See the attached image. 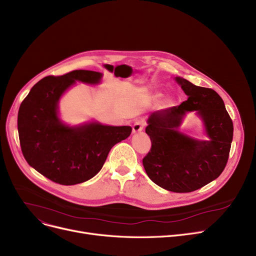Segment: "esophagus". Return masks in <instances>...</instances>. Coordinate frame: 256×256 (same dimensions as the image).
Wrapping results in <instances>:
<instances>
[{"instance_id": "obj_1", "label": "esophagus", "mask_w": 256, "mask_h": 256, "mask_svg": "<svg viewBox=\"0 0 256 256\" xmlns=\"http://www.w3.org/2000/svg\"><path fill=\"white\" fill-rule=\"evenodd\" d=\"M143 128H144V122H143V121L138 120V121H136V122L134 124V126H132V132H134V134L140 132L143 130Z\"/></svg>"}]
</instances>
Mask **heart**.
<instances>
[{"mask_svg":"<svg viewBox=\"0 0 256 256\" xmlns=\"http://www.w3.org/2000/svg\"><path fill=\"white\" fill-rule=\"evenodd\" d=\"M160 96V93H156V94H154V98L156 100V98H158ZM172 104H173V98H172L171 96H166V98L163 100V106H166V108L171 106Z\"/></svg>","mask_w":256,"mask_h":256,"instance_id":"heart-1","label":"heart"}]
</instances>
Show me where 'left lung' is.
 <instances>
[{
	"label": "left lung",
	"mask_w": 256,
	"mask_h": 256,
	"mask_svg": "<svg viewBox=\"0 0 256 256\" xmlns=\"http://www.w3.org/2000/svg\"><path fill=\"white\" fill-rule=\"evenodd\" d=\"M174 80L188 100L150 115L145 132L150 138L152 150L143 158V166L148 178L160 188L188 193L219 178L230 156L234 124L216 91L180 76ZM190 112H195L203 121L206 140H195L179 130Z\"/></svg>",
	"instance_id": "1"
}]
</instances>
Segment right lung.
Listing matches in <instances>:
<instances>
[{
    "instance_id": "1",
    "label": "right lung",
    "mask_w": 256,
    "mask_h": 256,
    "mask_svg": "<svg viewBox=\"0 0 256 256\" xmlns=\"http://www.w3.org/2000/svg\"><path fill=\"white\" fill-rule=\"evenodd\" d=\"M102 76L80 70L46 76L20 104L18 130L22 154L52 182L72 186L89 180L100 171L112 147L130 135L128 126H106L96 120L70 126L60 117L59 102L67 90L76 82L98 85Z\"/></svg>"
}]
</instances>
